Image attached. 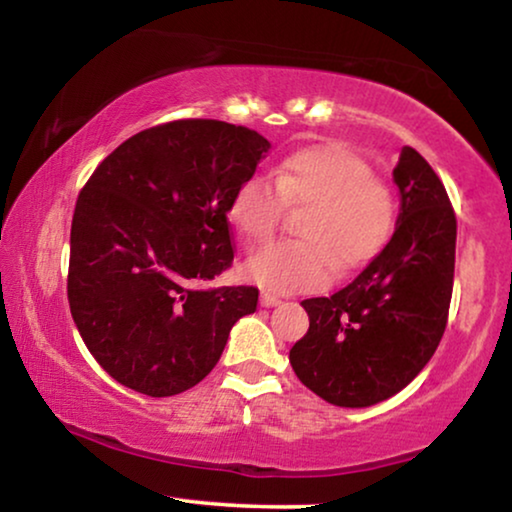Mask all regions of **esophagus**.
<instances>
[{
  "mask_svg": "<svg viewBox=\"0 0 512 512\" xmlns=\"http://www.w3.org/2000/svg\"><path fill=\"white\" fill-rule=\"evenodd\" d=\"M279 303H282V300H279V296H275V293H270V291L261 293V305L263 307H275Z\"/></svg>",
  "mask_w": 512,
  "mask_h": 512,
  "instance_id": "esophagus-1",
  "label": "esophagus"
}]
</instances>
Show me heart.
<instances>
[{
  "instance_id": "1",
  "label": "heart",
  "mask_w": 512,
  "mask_h": 512,
  "mask_svg": "<svg viewBox=\"0 0 512 512\" xmlns=\"http://www.w3.org/2000/svg\"><path fill=\"white\" fill-rule=\"evenodd\" d=\"M268 177L254 174L235 188L230 219L247 244L277 233L289 209L307 212L298 221V242H277L244 265L251 282L270 291H312L331 282L335 268H366L396 226L391 188L373 177L361 156L340 144L307 146L286 156Z\"/></svg>"
}]
</instances>
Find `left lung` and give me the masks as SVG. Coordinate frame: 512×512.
Listing matches in <instances>:
<instances>
[{"label": "left lung", "instance_id": "8db88e82", "mask_svg": "<svg viewBox=\"0 0 512 512\" xmlns=\"http://www.w3.org/2000/svg\"><path fill=\"white\" fill-rule=\"evenodd\" d=\"M396 233L368 268L328 298H307L310 328L291 347L293 373L342 408H368L415 380L450 314L457 216L433 167L405 146Z\"/></svg>", "mask_w": 512, "mask_h": 512}]
</instances>
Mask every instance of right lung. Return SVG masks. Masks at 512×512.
Masks as SVG:
<instances>
[{
  "label": "right lung",
  "mask_w": 512,
  "mask_h": 512,
  "mask_svg": "<svg viewBox=\"0 0 512 512\" xmlns=\"http://www.w3.org/2000/svg\"><path fill=\"white\" fill-rule=\"evenodd\" d=\"M270 142L244 125L181 118L137 132L90 174L69 237L67 298L95 361L139 394L205 380L254 286L205 282L233 265L230 198Z\"/></svg>",
  "instance_id": "obj_1"
}]
</instances>
